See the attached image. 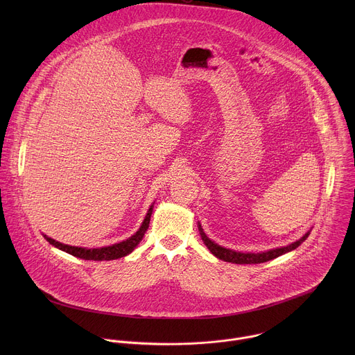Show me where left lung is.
Wrapping results in <instances>:
<instances>
[{
  "label": "left lung",
  "instance_id": "obj_1",
  "mask_svg": "<svg viewBox=\"0 0 355 355\" xmlns=\"http://www.w3.org/2000/svg\"><path fill=\"white\" fill-rule=\"evenodd\" d=\"M198 230H199L202 241H204V244L209 248V251L212 252V254L215 257H218L219 260H223V261H227V263H233V264H260V263H266V261L274 260V259L285 254V252H289V251L295 250L296 247H299L303 241H305L309 237L312 229L308 230L299 240H296V241H293V243H291L288 245L271 248V250L261 251V252H241V251H236V250H230V248L222 247V245H219L218 243H215L214 240H211L207 236V233L204 232V229H202L199 222H198Z\"/></svg>",
  "mask_w": 355,
  "mask_h": 355
}]
</instances>
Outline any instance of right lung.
<instances>
[{
	"instance_id": "add662e5",
	"label": "right lung",
	"mask_w": 355,
	"mask_h": 355,
	"mask_svg": "<svg viewBox=\"0 0 355 355\" xmlns=\"http://www.w3.org/2000/svg\"><path fill=\"white\" fill-rule=\"evenodd\" d=\"M153 205H151L139 227V230L132 234L129 239L122 240L119 243H115L112 245H105V247H96V248H87V247H77V245H70V244H63L52 237H49L46 234H43V237L52 244L56 248L69 252V254L83 259V260H92V261H110V260H116V259H122L126 257L128 254L136 248V245L141 241L146 230L148 229V223H150V218H151V212H153Z\"/></svg>"
}]
</instances>
